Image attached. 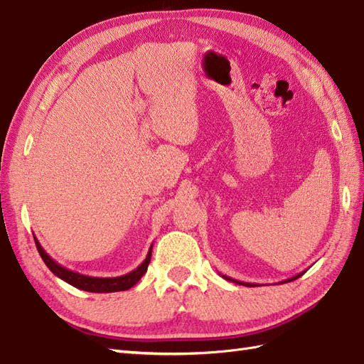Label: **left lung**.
Instances as JSON below:
<instances>
[{"label":"left lung","instance_id":"obj_1","mask_svg":"<svg viewBox=\"0 0 364 364\" xmlns=\"http://www.w3.org/2000/svg\"><path fill=\"white\" fill-rule=\"evenodd\" d=\"M304 274V272H301V273H297L296 277H293V278H289V279H285V281H282L281 284H284V282H290V281H294V279H297V278H301ZM222 277L226 279V281H230V282H235V284H240V285H246V287H257V284H250V282H243V281H237V279H232V278H229V277H225V274H222Z\"/></svg>","mask_w":364,"mask_h":364}]
</instances>
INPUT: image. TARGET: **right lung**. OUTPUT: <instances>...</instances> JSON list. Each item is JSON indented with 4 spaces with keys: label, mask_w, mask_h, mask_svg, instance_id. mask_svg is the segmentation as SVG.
Listing matches in <instances>:
<instances>
[{
    "label": "right lung",
    "mask_w": 364,
    "mask_h": 364,
    "mask_svg": "<svg viewBox=\"0 0 364 364\" xmlns=\"http://www.w3.org/2000/svg\"><path fill=\"white\" fill-rule=\"evenodd\" d=\"M35 243H36V247H38L41 258L43 259V262L47 264V267L54 274H56L58 278H60L65 282H68L70 285H73V287H75V289L91 291V293L124 291V290H129V289L134 287V285L142 278V274L147 272L149 262H150V258H151V247H153V246H150L146 259L142 261L139 266L135 270H132L130 273H126V274H123V277H115V278H95V277H86V274L77 273V272H73L67 267L60 266L59 262L54 261L48 255V253L43 250V247L41 246V243H39L36 237H35Z\"/></svg>",
    "instance_id": "right-lung-1"
}]
</instances>
